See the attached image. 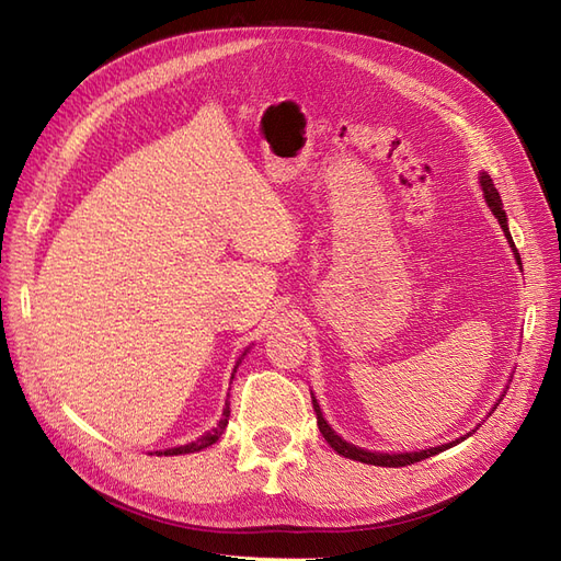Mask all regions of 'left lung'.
Listing matches in <instances>:
<instances>
[{"label": "left lung", "instance_id": "left-lung-1", "mask_svg": "<svg viewBox=\"0 0 561 561\" xmlns=\"http://www.w3.org/2000/svg\"><path fill=\"white\" fill-rule=\"evenodd\" d=\"M480 184H482V192H484V198H486V203H489L491 213L496 215L499 225H501V227H503V231H505V239L511 241V248H513V252H515L517 264L522 266L519 252L515 250V243H513V236H511V231H507V217H505L503 203H501V196H499V192H496L494 182H491V178H489V175H484V173H482V178H480ZM313 412H316V419H318V428H320L322 437L328 439V445H330V447H332L336 454H342V456H346V458H353V461L369 463V466H383V468H400V466H412V463H416V461H423V458H431V456H435V454L445 451V449H449V447H454V445L461 443V439H456V443H449V445H443V447L421 449V451H412V454H377V451H365V449H360V447H353V445H348L346 439L339 437V435H336V433H334V431L328 426V421L322 419V412H320V407H318L316 398H313Z\"/></svg>", "mask_w": 561, "mask_h": 561}]
</instances>
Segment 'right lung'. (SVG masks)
I'll return each instance as SVG.
<instances>
[{
  "label": "right lung",
  "instance_id": "right-lung-1",
  "mask_svg": "<svg viewBox=\"0 0 561 561\" xmlns=\"http://www.w3.org/2000/svg\"><path fill=\"white\" fill-rule=\"evenodd\" d=\"M236 371V369H233ZM233 379V377H231ZM227 423H229V402H227V407H225V412H222V421L217 423V428H213L210 433H206V435H201L196 443H190V445H184V447H175V449H165V451H159L161 456L165 454V456H178V454H192V451H201V449H206V447H210V445H215L217 439H219V435L225 433V428H227Z\"/></svg>",
  "mask_w": 561,
  "mask_h": 561
}]
</instances>
